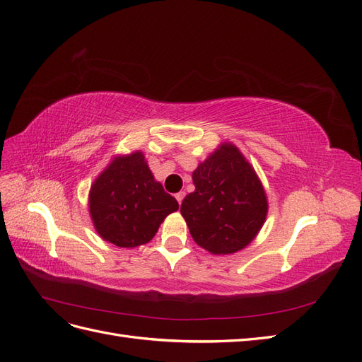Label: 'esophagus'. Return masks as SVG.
<instances>
[{
    "label": "esophagus",
    "mask_w": 362,
    "mask_h": 362,
    "mask_svg": "<svg viewBox=\"0 0 362 362\" xmlns=\"http://www.w3.org/2000/svg\"><path fill=\"white\" fill-rule=\"evenodd\" d=\"M184 196H185L184 192H178L177 194H175V198H177V201H178L180 205H181V202H182V199H184Z\"/></svg>",
    "instance_id": "obj_1"
}]
</instances>
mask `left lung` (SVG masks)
<instances>
[{
    "instance_id": "8db88e82",
    "label": "left lung",
    "mask_w": 362,
    "mask_h": 362,
    "mask_svg": "<svg viewBox=\"0 0 362 362\" xmlns=\"http://www.w3.org/2000/svg\"><path fill=\"white\" fill-rule=\"evenodd\" d=\"M194 192L181 214L193 240L213 255H229L252 243L266 222L269 202L255 169L233 144H221L198 164Z\"/></svg>"
}]
</instances>
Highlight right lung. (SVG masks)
<instances>
[{
	"instance_id": "right-lung-1",
	"label": "right lung",
	"mask_w": 362,
	"mask_h": 362,
	"mask_svg": "<svg viewBox=\"0 0 362 362\" xmlns=\"http://www.w3.org/2000/svg\"><path fill=\"white\" fill-rule=\"evenodd\" d=\"M177 210V199L156 181L141 151L113 157L90 185L89 213L96 233L119 247L146 245Z\"/></svg>"
}]
</instances>
